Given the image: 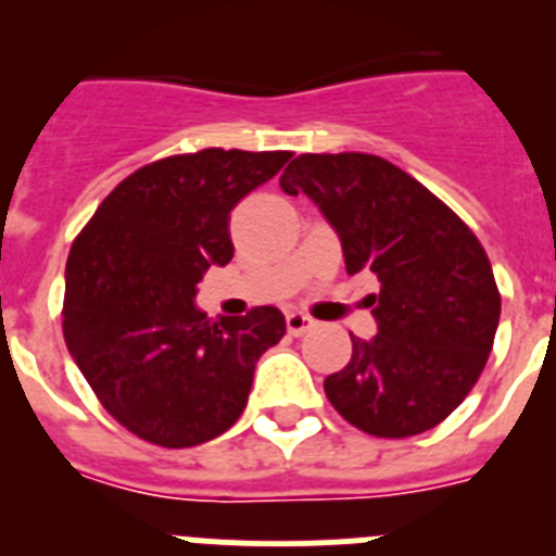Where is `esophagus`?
Returning a JSON list of instances; mask_svg holds the SVG:
<instances>
[{"instance_id": "1", "label": "esophagus", "mask_w": 556, "mask_h": 556, "mask_svg": "<svg viewBox=\"0 0 556 556\" xmlns=\"http://www.w3.org/2000/svg\"><path fill=\"white\" fill-rule=\"evenodd\" d=\"M312 326H314V320L308 317V314H303V312H289L287 314V328H289V333H292V337H301V333H306Z\"/></svg>"}]
</instances>
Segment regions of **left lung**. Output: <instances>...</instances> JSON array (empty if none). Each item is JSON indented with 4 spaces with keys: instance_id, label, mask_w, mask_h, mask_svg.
Listing matches in <instances>:
<instances>
[{
    "instance_id": "left-lung-1",
    "label": "left lung",
    "mask_w": 556,
    "mask_h": 556,
    "mask_svg": "<svg viewBox=\"0 0 556 556\" xmlns=\"http://www.w3.org/2000/svg\"><path fill=\"white\" fill-rule=\"evenodd\" d=\"M337 230L345 269H370L378 333L353 337L351 362L326 378L348 424L372 437H415L468 397L493 351L501 294L473 230L424 184L367 152L298 155L281 175Z\"/></svg>"
}]
</instances>
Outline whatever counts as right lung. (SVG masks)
Returning <instances> with one entry per match:
<instances>
[{
    "label": "right lung",
    "mask_w": 556,
    "mask_h": 556,
    "mask_svg": "<svg viewBox=\"0 0 556 556\" xmlns=\"http://www.w3.org/2000/svg\"><path fill=\"white\" fill-rule=\"evenodd\" d=\"M292 152L208 150L136 169L108 194L66 262L63 339L100 404L164 448L208 443L239 420L255 362L281 342L275 306L211 320L208 267L233 258L230 211Z\"/></svg>",
    "instance_id": "right-lung-1"
}]
</instances>
